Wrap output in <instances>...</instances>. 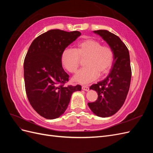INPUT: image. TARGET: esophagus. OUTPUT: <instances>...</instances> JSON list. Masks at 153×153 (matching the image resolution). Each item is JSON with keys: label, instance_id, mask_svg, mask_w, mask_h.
<instances>
[{"label": "esophagus", "instance_id": "34e87169", "mask_svg": "<svg viewBox=\"0 0 153 153\" xmlns=\"http://www.w3.org/2000/svg\"><path fill=\"white\" fill-rule=\"evenodd\" d=\"M82 90H84V91H88L89 90V87H88L87 85H83L82 86Z\"/></svg>", "mask_w": 153, "mask_h": 153}]
</instances>
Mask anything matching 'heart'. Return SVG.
Here are the masks:
<instances>
[{
	"label": "heart",
	"mask_w": 153,
	"mask_h": 153,
	"mask_svg": "<svg viewBox=\"0 0 153 153\" xmlns=\"http://www.w3.org/2000/svg\"><path fill=\"white\" fill-rule=\"evenodd\" d=\"M86 57L85 67L81 68L73 77V80L87 84L96 80L99 74L104 75L112 68L114 61V52L107 45L92 39H82L76 44L75 49L65 48L61 55V64L69 73H75L79 66L80 58Z\"/></svg>",
	"instance_id": "heart-1"
}]
</instances>
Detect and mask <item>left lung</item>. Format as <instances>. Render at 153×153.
Here are the masks:
<instances>
[{"label":"left lung","mask_w":153,"mask_h":153,"mask_svg":"<svg viewBox=\"0 0 153 153\" xmlns=\"http://www.w3.org/2000/svg\"><path fill=\"white\" fill-rule=\"evenodd\" d=\"M100 35L114 52V62L106 78L90 87L98 92V99L88 103V106L97 116H112L121 108L130 85L131 69L129 51L119 37L106 30H94Z\"/></svg>","instance_id":"1"}]
</instances>
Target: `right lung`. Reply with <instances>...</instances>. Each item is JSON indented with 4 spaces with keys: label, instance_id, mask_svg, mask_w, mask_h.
<instances>
[{
    "label": "right lung",
    "instance_id": "right-lung-1",
    "mask_svg": "<svg viewBox=\"0 0 153 153\" xmlns=\"http://www.w3.org/2000/svg\"><path fill=\"white\" fill-rule=\"evenodd\" d=\"M81 35L79 31L50 30L32 41L24 64L27 98L36 112L47 119L65 112L74 92L81 85L64 86L69 75L61 64V55Z\"/></svg>",
    "mask_w": 153,
    "mask_h": 153
}]
</instances>
